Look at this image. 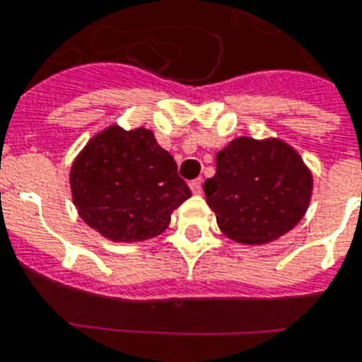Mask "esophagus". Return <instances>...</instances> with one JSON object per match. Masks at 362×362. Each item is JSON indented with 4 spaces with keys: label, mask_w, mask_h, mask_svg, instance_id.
I'll use <instances>...</instances> for the list:
<instances>
[{
    "label": "esophagus",
    "mask_w": 362,
    "mask_h": 362,
    "mask_svg": "<svg viewBox=\"0 0 362 362\" xmlns=\"http://www.w3.org/2000/svg\"><path fill=\"white\" fill-rule=\"evenodd\" d=\"M202 186H203L202 178L189 182V188H192V192H194V194H202Z\"/></svg>",
    "instance_id": "obj_1"
}]
</instances>
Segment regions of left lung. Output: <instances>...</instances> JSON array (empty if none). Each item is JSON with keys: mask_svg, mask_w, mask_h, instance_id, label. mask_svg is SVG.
I'll return each mask as SVG.
<instances>
[{"mask_svg": "<svg viewBox=\"0 0 362 362\" xmlns=\"http://www.w3.org/2000/svg\"><path fill=\"white\" fill-rule=\"evenodd\" d=\"M203 189L222 234L243 245H264L305 216L313 173L280 138L240 136L216 153V173Z\"/></svg>", "mask_w": 362, "mask_h": 362, "instance_id": "8db88e82", "label": "left lung"}]
</instances>
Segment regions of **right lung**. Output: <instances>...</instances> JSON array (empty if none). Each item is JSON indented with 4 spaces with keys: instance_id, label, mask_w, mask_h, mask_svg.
Returning a JSON list of instances; mask_svg holds the SVG:
<instances>
[{
    "instance_id": "1",
    "label": "right lung",
    "mask_w": 362,
    "mask_h": 362,
    "mask_svg": "<svg viewBox=\"0 0 362 362\" xmlns=\"http://www.w3.org/2000/svg\"><path fill=\"white\" fill-rule=\"evenodd\" d=\"M173 155L151 130L103 128L71 165V195L80 218L111 242H144L163 234L188 197Z\"/></svg>"
}]
</instances>
